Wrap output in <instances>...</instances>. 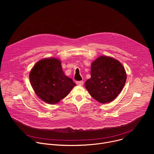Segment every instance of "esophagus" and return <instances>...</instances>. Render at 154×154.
<instances>
[{"instance_id": "obj_1", "label": "esophagus", "mask_w": 154, "mask_h": 154, "mask_svg": "<svg viewBox=\"0 0 154 154\" xmlns=\"http://www.w3.org/2000/svg\"><path fill=\"white\" fill-rule=\"evenodd\" d=\"M76 84L77 85H80V86H82L83 85V81H77L76 82Z\"/></svg>"}]
</instances>
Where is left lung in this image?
Here are the masks:
<instances>
[{
    "mask_svg": "<svg viewBox=\"0 0 154 154\" xmlns=\"http://www.w3.org/2000/svg\"><path fill=\"white\" fill-rule=\"evenodd\" d=\"M91 76L85 82V87L101 103L113 101L122 91L127 79L122 64L106 56H101L91 63Z\"/></svg>",
    "mask_w": 154,
    "mask_h": 154,
    "instance_id": "1",
    "label": "left lung"
}]
</instances>
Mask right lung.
I'll list each match as a JSON object with an SVG mask.
<instances>
[{
    "instance_id": "right-lung-1",
    "label": "right lung",
    "mask_w": 154,
    "mask_h": 154,
    "mask_svg": "<svg viewBox=\"0 0 154 154\" xmlns=\"http://www.w3.org/2000/svg\"><path fill=\"white\" fill-rule=\"evenodd\" d=\"M29 78L36 94L49 104L59 102L75 86L73 80L64 74L61 61L55 58L38 61L31 70Z\"/></svg>"
}]
</instances>
